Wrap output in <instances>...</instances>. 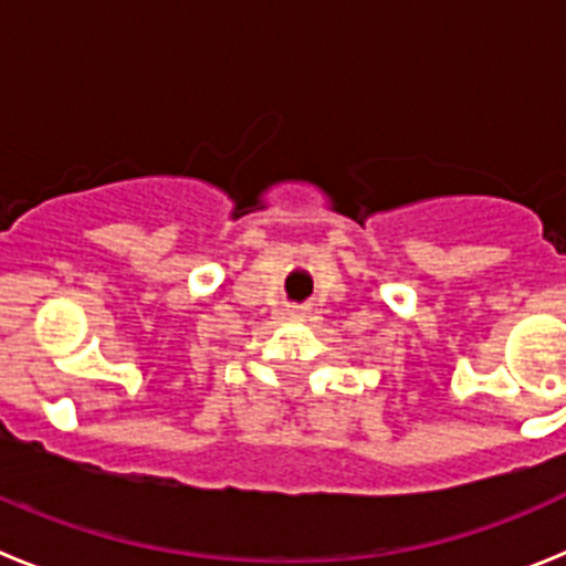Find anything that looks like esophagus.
I'll return each mask as SVG.
<instances>
[{"mask_svg": "<svg viewBox=\"0 0 566 566\" xmlns=\"http://www.w3.org/2000/svg\"><path fill=\"white\" fill-rule=\"evenodd\" d=\"M289 314H292V317H300L303 312H300V308H289Z\"/></svg>", "mask_w": 566, "mask_h": 566, "instance_id": "34e87169", "label": "esophagus"}]
</instances>
